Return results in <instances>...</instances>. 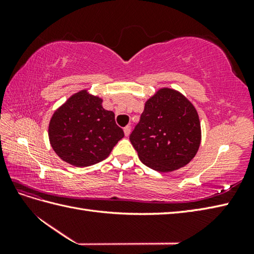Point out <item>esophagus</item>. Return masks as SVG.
I'll return each mask as SVG.
<instances>
[{
    "mask_svg": "<svg viewBox=\"0 0 254 254\" xmlns=\"http://www.w3.org/2000/svg\"><path fill=\"white\" fill-rule=\"evenodd\" d=\"M123 131H124V135H126V136H128V135H130V132H131V127H130V126L124 127Z\"/></svg>",
    "mask_w": 254,
    "mask_h": 254,
    "instance_id": "1",
    "label": "esophagus"
}]
</instances>
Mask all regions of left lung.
Segmentation results:
<instances>
[{"instance_id": "left-lung-1", "label": "left lung", "mask_w": 254, "mask_h": 254, "mask_svg": "<svg viewBox=\"0 0 254 254\" xmlns=\"http://www.w3.org/2000/svg\"><path fill=\"white\" fill-rule=\"evenodd\" d=\"M130 141L139 159L149 168L168 172L185 167L201 143L195 108L178 91L159 89L145 104Z\"/></svg>"}]
</instances>
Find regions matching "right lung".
Returning <instances> with one entry per match:
<instances>
[{
  "instance_id": "obj_1",
  "label": "right lung",
  "mask_w": 254,
  "mask_h": 254,
  "mask_svg": "<svg viewBox=\"0 0 254 254\" xmlns=\"http://www.w3.org/2000/svg\"><path fill=\"white\" fill-rule=\"evenodd\" d=\"M102 99L80 90L53 113L49 139L62 160L76 167L106 159L124 136L115 113L102 108Z\"/></svg>"
}]
</instances>
